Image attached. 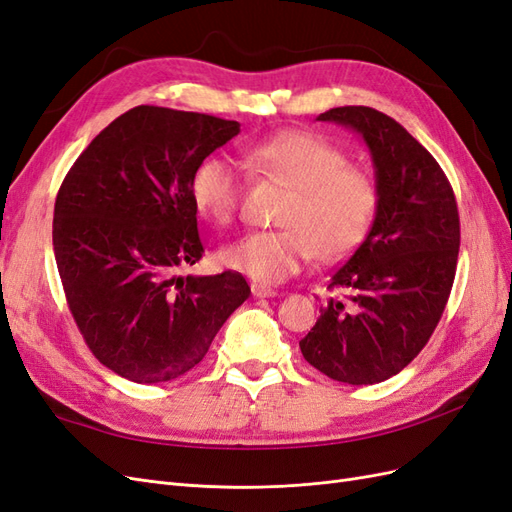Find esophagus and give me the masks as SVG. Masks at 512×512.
<instances>
[{
  "label": "esophagus",
  "mask_w": 512,
  "mask_h": 512,
  "mask_svg": "<svg viewBox=\"0 0 512 512\" xmlns=\"http://www.w3.org/2000/svg\"><path fill=\"white\" fill-rule=\"evenodd\" d=\"M252 294L256 299H271L277 297V292L269 286H262V284H252Z\"/></svg>",
  "instance_id": "esophagus-1"
}]
</instances>
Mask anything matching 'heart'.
<instances>
[{
	"label": "heart",
	"instance_id": "1",
	"mask_svg": "<svg viewBox=\"0 0 512 512\" xmlns=\"http://www.w3.org/2000/svg\"><path fill=\"white\" fill-rule=\"evenodd\" d=\"M245 162L290 188L277 230H256L220 252L222 265L260 284H280L314 256L333 262L350 254L374 224L378 185L365 168L314 132H282L245 147ZM196 209L215 224H230L241 207L239 168L213 153L190 179Z\"/></svg>",
	"mask_w": 512,
	"mask_h": 512
}]
</instances>
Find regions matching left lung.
<instances>
[{"label":"left lung","mask_w":512,"mask_h":512,"mask_svg":"<svg viewBox=\"0 0 512 512\" xmlns=\"http://www.w3.org/2000/svg\"><path fill=\"white\" fill-rule=\"evenodd\" d=\"M363 138L378 185V211L365 241L331 275V297L301 342L309 365L346 384L399 374L425 348L451 294L459 213L440 164L395 119L369 106L316 117Z\"/></svg>","instance_id":"obj_1"}]
</instances>
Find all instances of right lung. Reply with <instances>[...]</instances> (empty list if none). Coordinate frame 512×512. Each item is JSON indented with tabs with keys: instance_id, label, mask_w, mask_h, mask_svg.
I'll use <instances>...</instances> for the list:
<instances>
[{
	"instance_id": "1",
	"label": "right lung",
	"mask_w": 512,
	"mask_h": 512,
	"mask_svg": "<svg viewBox=\"0 0 512 512\" xmlns=\"http://www.w3.org/2000/svg\"><path fill=\"white\" fill-rule=\"evenodd\" d=\"M239 123L136 106L74 162L55 200L53 250L70 312L96 359L138 384L203 361L250 297L237 271L179 275L203 258L190 179Z\"/></svg>"
}]
</instances>
